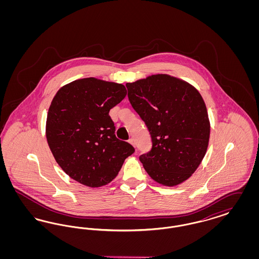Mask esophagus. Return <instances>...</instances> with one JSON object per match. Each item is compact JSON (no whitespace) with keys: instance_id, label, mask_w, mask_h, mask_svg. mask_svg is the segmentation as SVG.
I'll use <instances>...</instances> for the list:
<instances>
[{"instance_id":"1","label":"esophagus","mask_w":259,"mask_h":259,"mask_svg":"<svg viewBox=\"0 0 259 259\" xmlns=\"http://www.w3.org/2000/svg\"><path fill=\"white\" fill-rule=\"evenodd\" d=\"M128 142H129V143H130V144L133 146V147H135L136 144L135 141H134V139H132V138H131V139H129V141H128Z\"/></svg>"}]
</instances>
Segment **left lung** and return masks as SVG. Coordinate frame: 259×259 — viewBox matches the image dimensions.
I'll list each match as a JSON object with an SVG mask.
<instances>
[{
    "instance_id": "1",
    "label": "left lung",
    "mask_w": 259,
    "mask_h": 259,
    "mask_svg": "<svg viewBox=\"0 0 259 259\" xmlns=\"http://www.w3.org/2000/svg\"><path fill=\"white\" fill-rule=\"evenodd\" d=\"M126 87L151 137L150 151L140 156L145 170L160 185L184 183L196 171L209 145V116L201 94L169 74H152Z\"/></svg>"
}]
</instances>
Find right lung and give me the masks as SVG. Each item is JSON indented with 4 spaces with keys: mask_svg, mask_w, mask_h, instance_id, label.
I'll return each mask as SVG.
<instances>
[{
    "mask_svg": "<svg viewBox=\"0 0 259 259\" xmlns=\"http://www.w3.org/2000/svg\"><path fill=\"white\" fill-rule=\"evenodd\" d=\"M121 83L87 77L61 87L51 102L47 140L62 170L89 187L106 185L134 153L115 137L110 110L126 96Z\"/></svg>",
    "mask_w": 259,
    "mask_h": 259,
    "instance_id": "right-lung-1",
    "label": "right lung"
}]
</instances>
